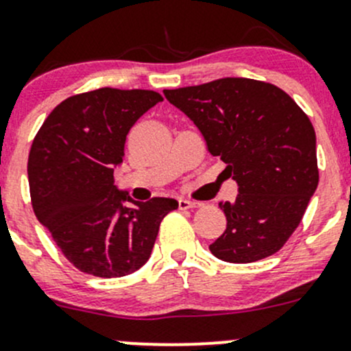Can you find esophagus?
<instances>
[{"mask_svg": "<svg viewBox=\"0 0 351 351\" xmlns=\"http://www.w3.org/2000/svg\"><path fill=\"white\" fill-rule=\"evenodd\" d=\"M178 207L182 208V210H185V208H195L200 207V202L189 200V198H178Z\"/></svg>", "mask_w": 351, "mask_h": 351, "instance_id": "1", "label": "esophagus"}]
</instances>
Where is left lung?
<instances>
[{"label": "left lung", "instance_id": "left-lung-1", "mask_svg": "<svg viewBox=\"0 0 351 351\" xmlns=\"http://www.w3.org/2000/svg\"><path fill=\"white\" fill-rule=\"evenodd\" d=\"M198 127L212 156L238 183L219 202L226 231L208 246L219 260L253 263L277 253L302 221L319 182L316 132L309 117L278 86L222 77L162 91Z\"/></svg>", "mask_w": 351, "mask_h": 351}]
</instances>
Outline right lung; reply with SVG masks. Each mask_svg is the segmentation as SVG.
Returning a JSON list of instances; mask_svg holds the SVG:
<instances>
[{"label": "right lung", "mask_w": 351, "mask_h": 351, "mask_svg": "<svg viewBox=\"0 0 351 351\" xmlns=\"http://www.w3.org/2000/svg\"><path fill=\"white\" fill-rule=\"evenodd\" d=\"M162 97L151 90L100 88L49 113L28 154V185L38 222L84 274L123 277L151 256L175 198L134 202L115 186L130 127ZM125 201L134 206L127 208Z\"/></svg>", "instance_id": "right-lung-1"}]
</instances>
